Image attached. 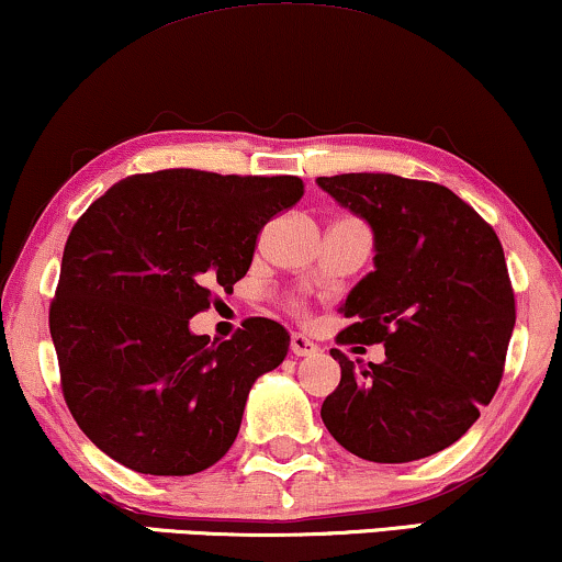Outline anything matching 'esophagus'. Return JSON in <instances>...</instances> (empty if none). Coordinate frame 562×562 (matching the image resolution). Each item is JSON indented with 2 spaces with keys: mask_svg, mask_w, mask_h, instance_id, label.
<instances>
[{
  "mask_svg": "<svg viewBox=\"0 0 562 562\" xmlns=\"http://www.w3.org/2000/svg\"><path fill=\"white\" fill-rule=\"evenodd\" d=\"M289 349H292L294 357H313L317 355V344L310 341L304 334H292L289 338Z\"/></svg>",
  "mask_w": 562,
  "mask_h": 562,
  "instance_id": "esophagus-1",
  "label": "esophagus"
}]
</instances>
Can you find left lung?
Returning <instances> with one entry per match:
<instances>
[{
	"mask_svg": "<svg viewBox=\"0 0 562 562\" xmlns=\"http://www.w3.org/2000/svg\"><path fill=\"white\" fill-rule=\"evenodd\" d=\"M375 234V270L346 296L338 344H385L323 401L328 432L364 461L406 463L453 446L501 385L516 325L495 228L448 187L396 175L317 177Z\"/></svg>",
	"mask_w": 562,
	"mask_h": 562,
	"instance_id": "8db88e82",
	"label": "left lung"
}]
</instances>
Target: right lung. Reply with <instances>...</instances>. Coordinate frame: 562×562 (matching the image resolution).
I'll return each instance as SVG.
<instances>
[{"instance_id":"add662e5","label":"right lung","mask_w":562,"mask_h":562,"mask_svg":"<svg viewBox=\"0 0 562 562\" xmlns=\"http://www.w3.org/2000/svg\"><path fill=\"white\" fill-rule=\"evenodd\" d=\"M302 195L300 177L164 169L122 179L78 218L48 330L69 414L103 453L184 476L232 448L249 387L283 362L289 334L247 317L216 344L190 317L245 279L262 226Z\"/></svg>"}]
</instances>
